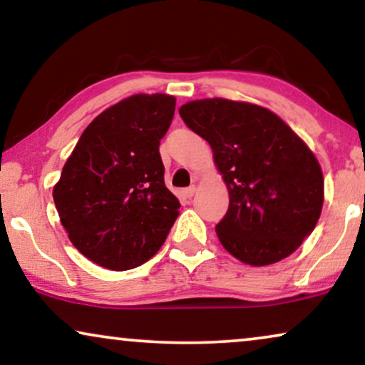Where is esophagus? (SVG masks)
<instances>
[{"instance_id": "34e87169", "label": "esophagus", "mask_w": 365, "mask_h": 365, "mask_svg": "<svg viewBox=\"0 0 365 365\" xmlns=\"http://www.w3.org/2000/svg\"><path fill=\"white\" fill-rule=\"evenodd\" d=\"M196 191H197L196 184H191V186L184 189V196H186V197H192V196H194V192H196Z\"/></svg>"}]
</instances>
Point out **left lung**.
I'll use <instances>...</instances> for the list:
<instances>
[{"label": "left lung", "mask_w": 365, "mask_h": 365, "mask_svg": "<svg viewBox=\"0 0 365 365\" xmlns=\"http://www.w3.org/2000/svg\"><path fill=\"white\" fill-rule=\"evenodd\" d=\"M206 139L229 192L216 226L222 247L249 266H269L296 251L321 217L324 176L311 148L271 109L206 98L179 108Z\"/></svg>", "instance_id": "1"}]
</instances>
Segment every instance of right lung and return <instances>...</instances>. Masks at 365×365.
Wrapping results in <instances>:
<instances>
[{
    "mask_svg": "<svg viewBox=\"0 0 365 365\" xmlns=\"http://www.w3.org/2000/svg\"><path fill=\"white\" fill-rule=\"evenodd\" d=\"M176 98L133 94L89 123L53 187L59 221L83 256L111 271L141 266L181 207L164 184L159 141Z\"/></svg>",
    "mask_w": 365,
    "mask_h": 365,
    "instance_id": "obj_1",
    "label": "right lung"
}]
</instances>
